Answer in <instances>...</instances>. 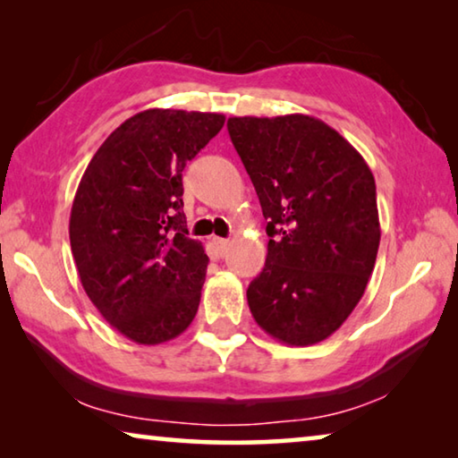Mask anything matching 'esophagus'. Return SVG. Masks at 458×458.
Wrapping results in <instances>:
<instances>
[{"label": "esophagus", "mask_w": 458, "mask_h": 458, "mask_svg": "<svg viewBox=\"0 0 458 458\" xmlns=\"http://www.w3.org/2000/svg\"><path fill=\"white\" fill-rule=\"evenodd\" d=\"M214 244L218 248V252H226L228 246H230V240L226 238H214Z\"/></svg>", "instance_id": "esophagus-1"}]
</instances>
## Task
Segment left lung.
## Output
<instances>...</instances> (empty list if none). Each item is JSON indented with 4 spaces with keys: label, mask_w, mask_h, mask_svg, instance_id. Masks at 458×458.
I'll return each instance as SVG.
<instances>
[{
    "label": "left lung",
    "mask_w": 458,
    "mask_h": 458,
    "mask_svg": "<svg viewBox=\"0 0 458 458\" xmlns=\"http://www.w3.org/2000/svg\"><path fill=\"white\" fill-rule=\"evenodd\" d=\"M260 199L268 254L246 291L254 321L286 345L319 344L360 303L376 265V182L360 151L309 114L230 117Z\"/></svg>",
    "instance_id": "obj_1"
}]
</instances>
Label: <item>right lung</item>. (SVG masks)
Masks as SVG:
<instances>
[{
    "label": "right lung",
    "instance_id": "add662e5",
    "mask_svg": "<svg viewBox=\"0 0 458 458\" xmlns=\"http://www.w3.org/2000/svg\"><path fill=\"white\" fill-rule=\"evenodd\" d=\"M224 121L175 108L137 113L105 139L76 190L68 232L82 289L139 345L177 337L198 313L208 254L185 236L182 172Z\"/></svg>",
    "mask_w": 458,
    "mask_h": 458
}]
</instances>
